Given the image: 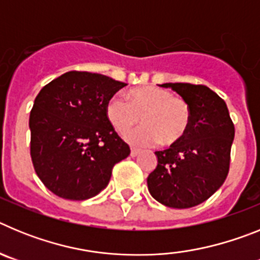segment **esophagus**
Segmentation results:
<instances>
[{
    "label": "esophagus",
    "mask_w": 260,
    "mask_h": 260,
    "mask_svg": "<svg viewBox=\"0 0 260 260\" xmlns=\"http://www.w3.org/2000/svg\"><path fill=\"white\" fill-rule=\"evenodd\" d=\"M138 153H139V150H137V148H132V151H130V156H132V157H135Z\"/></svg>",
    "instance_id": "obj_1"
}]
</instances>
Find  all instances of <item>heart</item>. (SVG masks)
Instances as JSON below:
<instances>
[{
    "instance_id": "b5f03b06",
    "label": "heart",
    "mask_w": 260,
    "mask_h": 260,
    "mask_svg": "<svg viewBox=\"0 0 260 260\" xmlns=\"http://www.w3.org/2000/svg\"><path fill=\"white\" fill-rule=\"evenodd\" d=\"M107 117L117 132L125 134L142 118L145 125L126 134L133 146L148 147L177 143L186 135L191 121L189 104L169 89L156 86L138 87L130 91V100L116 93L107 104Z\"/></svg>"
}]
</instances>
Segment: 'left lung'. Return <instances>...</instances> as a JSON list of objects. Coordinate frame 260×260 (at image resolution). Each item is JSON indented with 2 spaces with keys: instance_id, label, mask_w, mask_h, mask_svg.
I'll return each instance as SVG.
<instances>
[{
  "instance_id": "left-lung-1",
  "label": "left lung",
  "mask_w": 260,
  "mask_h": 260,
  "mask_svg": "<svg viewBox=\"0 0 260 260\" xmlns=\"http://www.w3.org/2000/svg\"><path fill=\"white\" fill-rule=\"evenodd\" d=\"M189 104L191 121L180 142L156 151L148 191L167 207L190 208L207 201L224 183L231 164L234 125L225 102L203 84L164 83Z\"/></svg>"
}]
</instances>
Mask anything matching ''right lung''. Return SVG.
<instances>
[{
    "label": "right lung",
    "instance_id": "obj_1",
    "mask_svg": "<svg viewBox=\"0 0 260 260\" xmlns=\"http://www.w3.org/2000/svg\"><path fill=\"white\" fill-rule=\"evenodd\" d=\"M126 84L88 71H69L44 86L29 113L31 158L53 194L86 201L107 187L112 169L130 155L107 117L109 99Z\"/></svg>",
    "mask_w": 260,
    "mask_h": 260
}]
</instances>
